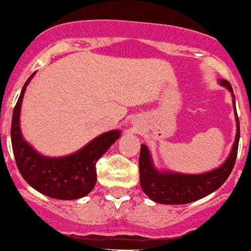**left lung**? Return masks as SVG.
Masks as SVG:
<instances>
[{
  "label": "left lung",
  "instance_id": "8db88e82",
  "mask_svg": "<svg viewBox=\"0 0 251 251\" xmlns=\"http://www.w3.org/2000/svg\"><path fill=\"white\" fill-rule=\"evenodd\" d=\"M218 84L228 89L232 95L233 108L235 115L234 143L229 155L225 162L217 168L205 173L190 175V173L175 172L170 170H158L153 165L150 150L148 146L141 144L140 157H139V173H140V185L143 192L152 201L163 205H182L197 201L207 197L217 190L227 180L234 167L235 158L239 144V120L235 110V98L229 81L220 79Z\"/></svg>",
  "mask_w": 251,
  "mask_h": 251
}]
</instances>
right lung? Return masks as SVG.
I'll return each instance as SVG.
<instances>
[{"label":"right lung","instance_id":"1","mask_svg":"<svg viewBox=\"0 0 251 251\" xmlns=\"http://www.w3.org/2000/svg\"><path fill=\"white\" fill-rule=\"evenodd\" d=\"M34 75L35 73L24 84L12 117L11 140L17 167L25 182L41 194L59 200L80 199L95 187L96 162L120 139L121 130L113 129L100 134L71 155L49 157L38 152L21 130L22 101Z\"/></svg>","mask_w":251,"mask_h":251}]
</instances>
